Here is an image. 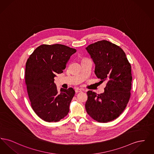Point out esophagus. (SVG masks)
<instances>
[{"label": "esophagus", "mask_w": 154, "mask_h": 154, "mask_svg": "<svg viewBox=\"0 0 154 154\" xmlns=\"http://www.w3.org/2000/svg\"><path fill=\"white\" fill-rule=\"evenodd\" d=\"M81 91H82V89H79V88H76V89H75V92L76 94H77V93H79V92H81Z\"/></svg>", "instance_id": "1"}]
</instances>
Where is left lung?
<instances>
[{"label": "left lung", "mask_w": 154, "mask_h": 154, "mask_svg": "<svg viewBox=\"0 0 154 154\" xmlns=\"http://www.w3.org/2000/svg\"><path fill=\"white\" fill-rule=\"evenodd\" d=\"M85 49L95 65L96 77L102 82H107L103 94L87 92L86 111L97 122H110L121 114L129 100L132 80L131 64L124 51L109 41H99Z\"/></svg>", "instance_id": "left-lung-1"}]
</instances>
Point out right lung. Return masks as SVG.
Listing matches in <instances>:
<instances>
[{"instance_id": "add662e5", "label": "right lung", "mask_w": 154, "mask_h": 154, "mask_svg": "<svg viewBox=\"0 0 154 154\" xmlns=\"http://www.w3.org/2000/svg\"><path fill=\"white\" fill-rule=\"evenodd\" d=\"M76 50L62 44H43L30 55L26 63L25 82L31 106L47 122H58L67 115L75 94L72 88L59 92L54 77L62 73Z\"/></svg>"}]
</instances>
